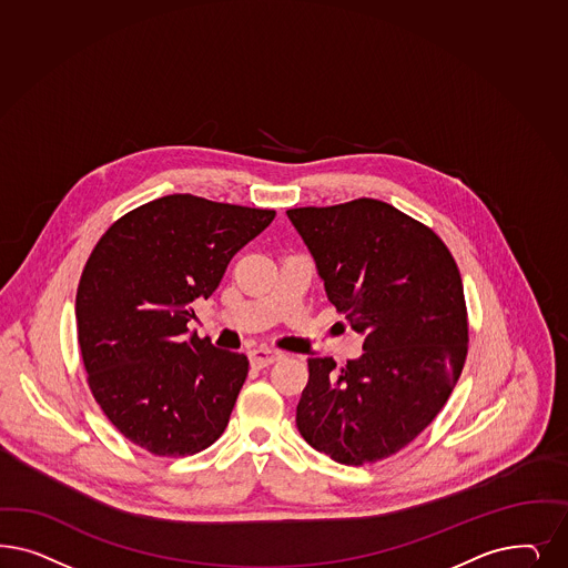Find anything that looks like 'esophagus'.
<instances>
[{
    "label": "esophagus",
    "mask_w": 568,
    "mask_h": 568,
    "mask_svg": "<svg viewBox=\"0 0 568 568\" xmlns=\"http://www.w3.org/2000/svg\"><path fill=\"white\" fill-rule=\"evenodd\" d=\"M280 357H282V353L274 351V348H255V351L248 353V359H251V366L253 367L272 366Z\"/></svg>",
    "instance_id": "34e87169"
}]
</instances>
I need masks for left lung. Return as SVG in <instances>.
Listing matches in <instances>:
<instances>
[{
	"label": "left lung",
	"mask_w": 568,
	"mask_h": 568,
	"mask_svg": "<svg viewBox=\"0 0 568 568\" xmlns=\"http://www.w3.org/2000/svg\"><path fill=\"white\" fill-rule=\"evenodd\" d=\"M328 301L364 334L336 369L312 357L296 426L313 449L364 466L397 454L437 418L468 353L458 265L420 221L374 199L286 211Z\"/></svg>",
	"instance_id": "8db88e82"
}]
</instances>
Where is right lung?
<instances>
[{"mask_svg": "<svg viewBox=\"0 0 568 568\" xmlns=\"http://www.w3.org/2000/svg\"><path fill=\"white\" fill-rule=\"evenodd\" d=\"M274 217L171 194L114 221L88 258L74 303L88 385L114 428L150 454L194 456L225 430L248 359L187 334V322Z\"/></svg>", "mask_w": 568, "mask_h": 568, "instance_id": "right-lung-1", "label": "right lung"}]
</instances>
